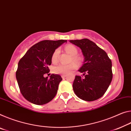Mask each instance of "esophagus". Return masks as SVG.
Masks as SVG:
<instances>
[{"instance_id": "obj_1", "label": "esophagus", "mask_w": 131, "mask_h": 131, "mask_svg": "<svg viewBox=\"0 0 131 131\" xmlns=\"http://www.w3.org/2000/svg\"><path fill=\"white\" fill-rule=\"evenodd\" d=\"M61 77L62 78H65L66 77V75H65V74H62V75L61 76Z\"/></svg>"}]
</instances>
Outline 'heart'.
<instances>
[{
  "label": "heart",
  "instance_id": "b5f03b06",
  "mask_svg": "<svg viewBox=\"0 0 131 131\" xmlns=\"http://www.w3.org/2000/svg\"><path fill=\"white\" fill-rule=\"evenodd\" d=\"M65 50L68 53L72 56L71 62H74L76 63H79L81 61L80 58L78 55V50L77 48L74 46L73 45H67L65 47ZM59 54V50L58 49H57L53 52L52 55L51 60L53 63H56L58 61V57ZM73 62L69 64V65H57L53 67L52 71L55 74H68L72 73L74 70H75L78 66L76 63Z\"/></svg>",
  "mask_w": 131,
  "mask_h": 131
}]
</instances>
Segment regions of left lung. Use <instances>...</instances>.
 Wrapping results in <instances>:
<instances>
[{
  "label": "left lung",
  "mask_w": 131,
  "mask_h": 131,
  "mask_svg": "<svg viewBox=\"0 0 131 131\" xmlns=\"http://www.w3.org/2000/svg\"><path fill=\"white\" fill-rule=\"evenodd\" d=\"M79 47L84 56V62L79 72L84 78L76 76L73 83L74 93L84 101L96 100L103 96L113 79L112 63L107 53L90 39L70 40Z\"/></svg>",
  "instance_id": "obj_1"
}]
</instances>
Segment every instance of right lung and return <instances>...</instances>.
<instances>
[{
	"label": "right lung",
	"mask_w": 131,
	"mask_h": 131,
	"mask_svg": "<svg viewBox=\"0 0 131 131\" xmlns=\"http://www.w3.org/2000/svg\"><path fill=\"white\" fill-rule=\"evenodd\" d=\"M67 40L40 41L30 48L18 62L16 76L22 95L27 100L36 105L51 101L58 92L62 79L59 74L48 73L52 55L55 49Z\"/></svg>",
	"instance_id": "right-lung-1"
}]
</instances>
